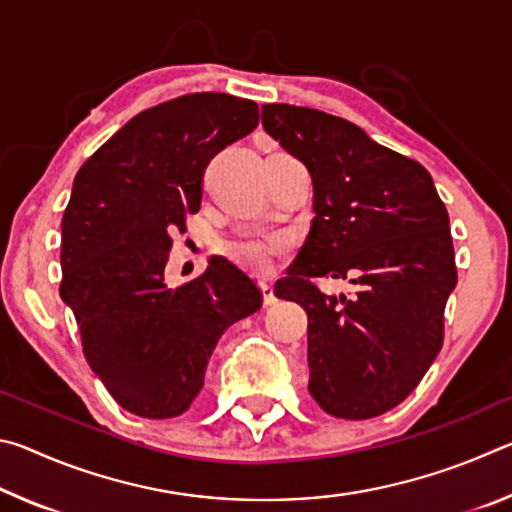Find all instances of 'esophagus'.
<instances>
[{
	"instance_id": "1",
	"label": "esophagus",
	"mask_w": 512,
	"mask_h": 512,
	"mask_svg": "<svg viewBox=\"0 0 512 512\" xmlns=\"http://www.w3.org/2000/svg\"><path fill=\"white\" fill-rule=\"evenodd\" d=\"M259 289H262L264 305H273V302L277 300V298H275V291H273V284H268V282H259Z\"/></svg>"
}]
</instances>
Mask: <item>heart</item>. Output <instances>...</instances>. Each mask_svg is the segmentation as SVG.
Masks as SVG:
<instances>
[{
  "label": "heart",
  "instance_id": "obj_1",
  "mask_svg": "<svg viewBox=\"0 0 512 512\" xmlns=\"http://www.w3.org/2000/svg\"><path fill=\"white\" fill-rule=\"evenodd\" d=\"M280 253L277 241L264 239H235L223 244V255L232 259L237 266L246 268L250 273L268 275L273 271V259Z\"/></svg>",
  "mask_w": 512,
  "mask_h": 512
}]
</instances>
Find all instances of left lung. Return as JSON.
Here are the masks:
<instances>
[{
	"label": "left lung",
	"mask_w": 512,
	"mask_h": 512,
	"mask_svg": "<svg viewBox=\"0 0 512 512\" xmlns=\"http://www.w3.org/2000/svg\"><path fill=\"white\" fill-rule=\"evenodd\" d=\"M262 126L314 183L307 241L275 284L309 316V393L334 418H375L411 395L443 348L456 287L445 203L420 162L348 119L268 103ZM323 274L358 291L327 297L310 284Z\"/></svg>",
	"instance_id": "left-lung-1"
}]
</instances>
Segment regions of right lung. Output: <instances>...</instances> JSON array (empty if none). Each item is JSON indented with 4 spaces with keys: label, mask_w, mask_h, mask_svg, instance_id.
<instances>
[{
    "label": "right lung",
    "mask_w": 512,
    "mask_h": 512,
    "mask_svg": "<svg viewBox=\"0 0 512 512\" xmlns=\"http://www.w3.org/2000/svg\"><path fill=\"white\" fill-rule=\"evenodd\" d=\"M257 119L255 101L185 94L126 121L74 178L60 298L94 375L140 418L185 413L221 334L262 307L257 284L219 255L192 282L164 280L171 232L201 207L207 164Z\"/></svg>",
    "instance_id": "obj_1"
}]
</instances>
